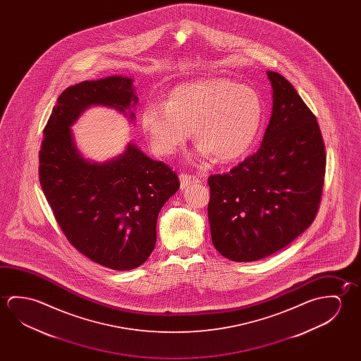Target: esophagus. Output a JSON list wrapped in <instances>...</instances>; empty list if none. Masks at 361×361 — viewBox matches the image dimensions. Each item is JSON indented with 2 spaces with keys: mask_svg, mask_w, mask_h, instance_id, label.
I'll use <instances>...</instances> for the list:
<instances>
[{
  "mask_svg": "<svg viewBox=\"0 0 361 361\" xmlns=\"http://www.w3.org/2000/svg\"><path fill=\"white\" fill-rule=\"evenodd\" d=\"M200 183V180L194 176V175H189V173H180V183H181V189L185 190L189 188L190 185L192 183Z\"/></svg>",
  "mask_w": 361,
  "mask_h": 361,
  "instance_id": "esophagus-1",
  "label": "esophagus"
}]
</instances>
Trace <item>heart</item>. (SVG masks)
Instances as JSON below:
<instances>
[{
  "label": "heart",
  "mask_w": 361,
  "mask_h": 361,
  "mask_svg": "<svg viewBox=\"0 0 361 361\" xmlns=\"http://www.w3.org/2000/svg\"><path fill=\"white\" fill-rule=\"evenodd\" d=\"M263 102L250 87L224 78L204 79L172 89L165 106L149 103L141 126L154 154H175L189 140L191 128L199 156L220 162L239 159L259 132Z\"/></svg>",
  "instance_id": "b5f03b06"
}]
</instances>
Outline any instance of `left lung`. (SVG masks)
Masks as SVG:
<instances>
[{
  "mask_svg": "<svg viewBox=\"0 0 361 361\" xmlns=\"http://www.w3.org/2000/svg\"><path fill=\"white\" fill-rule=\"evenodd\" d=\"M272 116L259 149L231 172L207 178L212 240L233 262L266 258L312 224L325 183L324 138L293 85L267 71Z\"/></svg>",
  "mask_w": 361,
  "mask_h": 361,
  "instance_id": "8db88e82",
  "label": "left lung"
}]
</instances>
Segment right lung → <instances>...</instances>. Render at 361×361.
<instances>
[{
    "label": "right lung",
    "instance_id": "1",
    "mask_svg": "<svg viewBox=\"0 0 361 361\" xmlns=\"http://www.w3.org/2000/svg\"><path fill=\"white\" fill-rule=\"evenodd\" d=\"M132 83L116 75L66 88L44 128L39 152L42 191L60 229L82 255L114 271H130L148 259L159 213L180 188L172 169L133 143L102 164L84 160L77 149L71 127L80 114L90 106L126 112L138 101Z\"/></svg>",
    "mask_w": 361,
    "mask_h": 361
}]
</instances>
